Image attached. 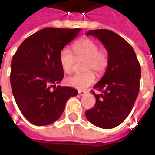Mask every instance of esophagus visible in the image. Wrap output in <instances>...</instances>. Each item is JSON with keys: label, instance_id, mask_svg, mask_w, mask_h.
Wrapping results in <instances>:
<instances>
[{"label": "esophagus", "instance_id": "esophagus-1", "mask_svg": "<svg viewBox=\"0 0 155 155\" xmlns=\"http://www.w3.org/2000/svg\"><path fill=\"white\" fill-rule=\"evenodd\" d=\"M85 93H86L85 91H83V90H80V91H79V95H80V96H83V95H84Z\"/></svg>", "mask_w": 155, "mask_h": 155}]
</instances>
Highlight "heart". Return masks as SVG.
Here are the masks:
<instances>
[{
  "label": "heart",
  "mask_w": 155,
  "mask_h": 155,
  "mask_svg": "<svg viewBox=\"0 0 155 155\" xmlns=\"http://www.w3.org/2000/svg\"><path fill=\"white\" fill-rule=\"evenodd\" d=\"M97 42L90 38H82L72 45V53L63 48L59 53V63L65 73H71L73 71L76 59L84 58V69L87 70L83 73L75 74L66 79V83L69 86L75 88L84 89L95 82L96 75H102L105 72L108 66L109 57L108 51L104 48H98Z\"/></svg>",
  "instance_id": "1"
}]
</instances>
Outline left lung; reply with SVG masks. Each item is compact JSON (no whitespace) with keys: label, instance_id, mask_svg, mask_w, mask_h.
<instances>
[{"label":"left lung","instance_id":"8db88e82","mask_svg":"<svg viewBox=\"0 0 155 155\" xmlns=\"http://www.w3.org/2000/svg\"><path fill=\"white\" fill-rule=\"evenodd\" d=\"M87 35L97 37L108 51L109 62L102 79L93 86L94 107L86 111L90 122L102 129H113L126 119L137 99L141 66L130 43L108 30H93Z\"/></svg>","mask_w":155,"mask_h":155}]
</instances>
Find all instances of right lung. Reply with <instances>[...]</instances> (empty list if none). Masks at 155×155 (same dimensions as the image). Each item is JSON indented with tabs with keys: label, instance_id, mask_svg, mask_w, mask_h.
I'll list each match as a JSON object with an SVG mask.
<instances>
[{
	"label": "right lung",
	"instance_id": "add662e5",
	"mask_svg": "<svg viewBox=\"0 0 155 155\" xmlns=\"http://www.w3.org/2000/svg\"><path fill=\"white\" fill-rule=\"evenodd\" d=\"M81 29L47 27L33 34L18 47L11 62L12 92L23 116L35 125H47L60 117L66 102L78 91L57 86L64 76L61 50Z\"/></svg>",
	"mask_w": 155,
	"mask_h": 155
}]
</instances>
